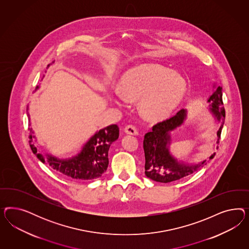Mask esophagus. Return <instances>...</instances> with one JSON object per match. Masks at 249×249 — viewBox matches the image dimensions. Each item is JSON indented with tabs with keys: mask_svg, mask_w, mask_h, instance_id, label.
Returning a JSON list of instances; mask_svg holds the SVG:
<instances>
[{
	"mask_svg": "<svg viewBox=\"0 0 249 249\" xmlns=\"http://www.w3.org/2000/svg\"><path fill=\"white\" fill-rule=\"evenodd\" d=\"M124 131H125V133H127L128 135H138L137 128L134 126H132V125L126 126L125 128H124Z\"/></svg>",
	"mask_w": 249,
	"mask_h": 249,
	"instance_id": "34e87169",
	"label": "esophagus"
}]
</instances>
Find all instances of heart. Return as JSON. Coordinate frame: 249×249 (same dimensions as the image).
<instances>
[{"label": "heart", "instance_id": "1", "mask_svg": "<svg viewBox=\"0 0 249 249\" xmlns=\"http://www.w3.org/2000/svg\"><path fill=\"white\" fill-rule=\"evenodd\" d=\"M182 75L158 64H143L130 68L122 76L121 91H115L117 100L140 99L145 118L163 121L180 106L187 92Z\"/></svg>", "mask_w": 249, "mask_h": 249}]
</instances>
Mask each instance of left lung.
<instances>
[{"label":"left lung","instance_id":"1","mask_svg":"<svg viewBox=\"0 0 249 249\" xmlns=\"http://www.w3.org/2000/svg\"><path fill=\"white\" fill-rule=\"evenodd\" d=\"M207 109L211 114L214 124L218 126L216 131L217 139L213 149H218L221 131L225 122V107L223 104L222 87L216 89L207 98ZM188 110L182 108L174 117L160 122L153 126L152 131L144 136L143 149L145 153V175L153 181L168 183L180 180L190 174H194L201 167L206 164V158L197 162H187L174 157L171 152L173 142V132L180 128L186 121ZM214 125V126H215ZM215 152H212L209 159L213 158Z\"/></svg>","mask_w":249,"mask_h":249}]
</instances>
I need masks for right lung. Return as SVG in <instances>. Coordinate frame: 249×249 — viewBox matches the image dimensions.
<instances>
[{
    "mask_svg": "<svg viewBox=\"0 0 249 249\" xmlns=\"http://www.w3.org/2000/svg\"><path fill=\"white\" fill-rule=\"evenodd\" d=\"M40 87L37 86L36 91ZM28 110L29 106H27V117L29 119V126H31L30 114ZM29 130L31 149L42 162L47 161L53 170L66 177L82 181L97 179L105 173L108 166L107 155L109 147L119 139L120 135V128L116 124L107 126L97 130L73 156L58 158L51 153H40L38 146L35 145V142H37L35 131L33 128H29Z\"/></svg>",
    "mask_w": 249,
    "mask_h": 249,
    "instance_id": "right-lung-1",
    "label": "right lung"
}]
</instances>
